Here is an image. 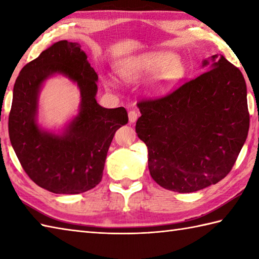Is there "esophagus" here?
Returning a JSON list of instances; mask_svg holds the SVG:
<instances>
[{"mask_svg": "<svg viewBox=\"0 0 259 259\" xmlns=\"http://www.w3.org/2000/svg\"><path fill=\"white\" fill-rule=\"evenodd\" d=\"M128 116H129V121H130V122H131V123H135L136 121H137V119H138V113H137L136 111L131 110V111H129Z\"/></svg>", "mask_w": 259, "mask_h": 259, "instance_id": "esophagus-1", "label": "esophagus"}]
</instances>
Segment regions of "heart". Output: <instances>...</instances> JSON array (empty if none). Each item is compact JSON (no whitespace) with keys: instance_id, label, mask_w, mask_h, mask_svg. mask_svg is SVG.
<instances>
[{"instance_id":"obj_1","label":"heart","mask_w":259,"mask_h":259,"mask_svg":"<svg viewBox=\"0 0 259 259\" xmlns=\"http://www.w3.org/2000/svg\"><path fill=\"white\" fill-rule=\"evenodd\" d=\"M115 68L120 77L128 82H135L146 75L153 74L148 83V90L154 94L168 91L179 83L185 74L184 66L179 58L161 53H147L125 58L121 60Z\"/></svg>"}]
</instances>
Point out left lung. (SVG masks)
<instances>
[{
  "label": "left lung",
  "instance_id": "1",
  "mask_svg": "<svg viewBox=\"0 0 259 259\" xmlns=\"http://www.w3.org/2000/svg\"><path fill=\"white\" fill-rule=\"evenodd\" d=\"M206 72L174 92L137 104L136 133L148 148V168L166 190L191 193L229 174L247 139L249 113L244 76L222 55Z\"/></svg>",
  "mask_w": 259,
  "mask_h": 259
}]
</instances>
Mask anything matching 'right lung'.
Returning a JSON list of instances; mask_svg holds the SVG:
<instances>
[{
	"label": "right lung",
	"mask_w": 259,
	"mask_h": 259,
	"mask_svg": "<svg viewBox=\"0 0 259 259\" xmlns=\"http://www.w3.org/2000/svg\"><path fill=\"white\" fill-rule=\"evenodd\" d=\"M60 74L78 85L79 112L60 133L37 123L38 95L48 78ZM98 74L77 42H55L27 64L13 88L10 141L20 164L35 184L56 194H79L102 180L115 131L128 123L124 108L96 102Z\"/></svg>",
	"instance_id": "obj_1"
}]
</instances>
